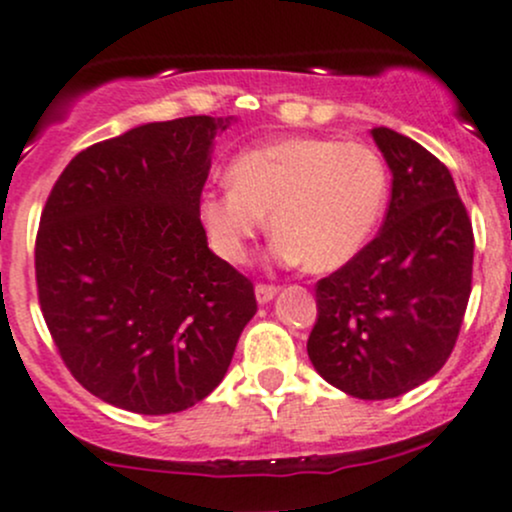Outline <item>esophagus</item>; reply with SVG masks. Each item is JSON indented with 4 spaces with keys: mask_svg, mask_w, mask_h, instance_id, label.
<instances>
[{
    "mask_svg": "<svg viewBox=\"0 0 512 512\" xmlns=\"http://www.w3.org/2000/svg\"><path fill=\"white\" fill-rule=\"evenodd\" d=\"M278 295L276 285H256V300L258 305H268Z\"/></svg>",
    "mask_w": 512,
    "mask_h": 512,
    "instance_id": "34e87169",
    "label": "esophagus"
}]
</instances>
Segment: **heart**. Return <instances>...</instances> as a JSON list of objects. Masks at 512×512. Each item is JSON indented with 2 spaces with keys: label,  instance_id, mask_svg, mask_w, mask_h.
Returning <instances> with one entry per match:
<instances>
[{
  "label": "heart",
  "instance_id": "b5f03b06",
  "mask_svg": "<svg viewBox=\"0 0 512 512\" xmlns=\"http://www.w3.org/2000/svg\"><path fill=\"white\" fill-rule=\"evenodd\" d=\"M229 185L205 192L200 222L224 261L244 263L266 229L280 263L327 273L368 244L388 202V170L371 146L324 136H285L246 148L229 163Z\"/></svg>",
  "mask_w": 512,
  "mask_h": 512
}]
</instances>
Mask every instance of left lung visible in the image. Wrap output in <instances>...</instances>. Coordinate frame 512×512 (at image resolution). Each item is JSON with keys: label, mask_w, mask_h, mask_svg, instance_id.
<instances>
[{"label": "left lung", "mask_w": 512, "mask_h": 512, "mask_svg": "<svg viewBox=\"0 0 512 512\" xmlns=\"http://www.w3.org/2000/svg\"><path fill=\"white\" fill-rule=\"evenodd\" d=\"M371 136L393 175L386 222L317 283L307 356L346 395L388 400L447 364L471 295L474 232L447 166L386 126Z\"/></svg>", "instance_id": "8db88e82"}]
</instances>
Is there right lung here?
<instances>
[{"instance_id":"add662e5","label":"right lung","mask_w":512,"mask_h":512,"mask_svg":"<svg viewBox=\"0 0 512 512\" xmlns=\"http://www.w3.org/2000/svg\"><path fill=\"white\" fill-rule=\"evenodd\" d=\"M236 117L134 126L78 153L36 236L43 320L92 395L139 415L188 410L222 383L256 315L249 278L212 254L200 195Z\"/></svg>"}]
</instances>
